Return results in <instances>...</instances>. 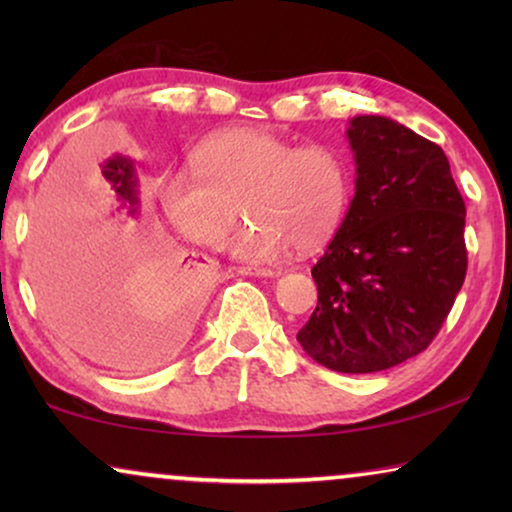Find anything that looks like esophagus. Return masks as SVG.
<instances>
[{
    "instance_id": "obj_1",
    "label": "esophagus",
    "mask_w": 512,
    "mask_h": 512,
    "mask_svg": "<svg viewBox=\"0 0 512 512\" xmlns=\"http://www.w3.org/2000/svg\"><path fill=\"white\" fill-rule=\"evenodd\" d=\"M237 272H240V275H247V277H275V270H270V268H237Z\"/></svg>"
}]
</instances>
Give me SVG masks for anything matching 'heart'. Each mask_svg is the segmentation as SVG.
<instances>
[{"label": "heart", "instance_id": "1", "mask_svg": "<svg viewBox=\"0 0 512 512\" xmlns=\"http://www.w3.org/2000/svg\"><path fill=\"white\" fill-rule=\"evenodd\" d=\"M193 167L160 174L153 195L186 240L219 247L240 219L230 251L272 263L291 247L312 251L340 226L349 200L345 158L331 146H298L263 128H235L195 146Z\"/></svg>", "mask_w": 512, "mask_h": 512}]
</instances>
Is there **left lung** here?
I'll list each match as a JSON object with an SVG mask.
<instances>
[{
	"label": "left lung",
	"instance_id": "8db88e82",
	"mask_svg": "<svg viewBox=\"0 0 512 512\" xmlns=\"http://www.w3.org/2000/svg\"><path fill=\"white\" fill-rule=\"evenodd\" d=\"M356 193L312 268L317 310L298 342L338 373L424 352L466 277V205L438 144L387 116L349 121Z\"/></svg>",
	"mask_w": 512,
	"mask_h": 512
}]
</instances>
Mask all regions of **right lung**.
Instances as JSON below:
<instances>
[{
	"instance_id": "1",
	"label": "right lung",
	"mask_w": 512,
	"mask_h": 512,
	"mask_svg": "<svg viewBox=\"0 0 512 512\" xmlns=\"http://www.w3.org/2000/svg\"><path fill=\"white\" fill-rule=\"evenodd\" d=\"M60 191L58 209L32 242V277L46 317L100 359L116 356L144 317L151 354L130 368L167 359L205 296V265L163 254L158 230L142 216L130 158H109L95 177L76 172ZM109 199L123 220L103 216Z\"/></svg>"
}]
</instances>
